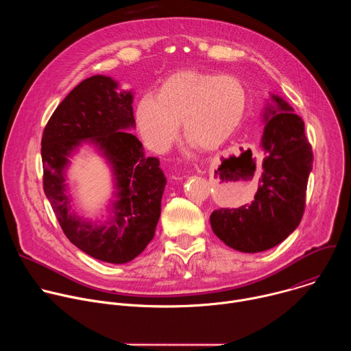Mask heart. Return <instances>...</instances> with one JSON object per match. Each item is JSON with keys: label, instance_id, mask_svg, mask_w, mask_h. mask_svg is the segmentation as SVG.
Here are the masks:
<instances>
[{"label": "heart", "instance_id": "heart-1", "mask_svg": "<svg viewBox=\"0 0 351 351\" xmlns=\"http://www.w3.org/2000/svg\"><path fill=\"white\" fill-rule=\"evenodd\" d=\"M248 97L244 84L230 75L182 71L167 77L156 93L134 106V122L144 144L165 153L175 143L180 123L193 145L215 149L241 125Z\"/></svg>", "mask_w": 351, "mask_h": 351}]
</instances>
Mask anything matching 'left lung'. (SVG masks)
I'll list each match as a JSON object with an SVG mask.
<instances>
[{"label":"left lung","mask_w":351,"mask_h":351,"mask_svg":"<svg viewBox=\"0 0 351 351\" xmlns=\"http://www.w3.org/2000/svg\"><path fill=\"white\" fill-rule=\"evenodd\" d=\"M263 118L261 147L267 156L254 199L239 208L215 210L210 217L214 233L241 253L265 252L298 226L313 169L304 122L282 97L271 94Z\"/></svg>","instance_id":"1"}]
</instances>
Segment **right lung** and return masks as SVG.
I'll use <instances>...</instances> for the list:
<instances>
[{"instance_id": "add662e5", "label": "right lung", "mask_w": 351, "mask_h": 351, "mask_svg": "<svg viewBox=\"0 0 351 351\" xmlns=\"http://www.w3.org/2000/svg\"><path fill=\"white\" fill-rule=\"evenodd\" d=\"M132 91L95 75L79 83L49 118L41 138L43 186L65 236L90 257L125 264L153 240L161 215L167 178L160 160L145 157L136 126ZM83 142H91L112 165L116 199L104 221L93 223L71 210L66 184L69 158Z\"/></svg>"}]
</instances>
